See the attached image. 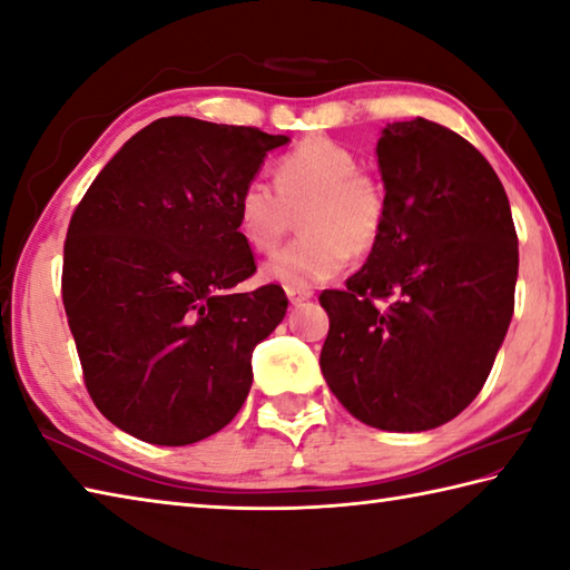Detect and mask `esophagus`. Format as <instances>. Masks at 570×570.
<instances>
[{
  "instance_id": "esophagus-1",
  "label": "esophagus",
  "mask_w": 570,
  "mask_h": 570,
  "mask_svg": "<svg viewBox=\"0 0 570 570\" xmlns=\"http://www.w3.org/2000/svg\"><path fill=\"white\" fill-rule=\"evenodd\" d=\"M286 296L296 306V304H301V301H308L311 296H314V292H311V288H286Z\"/></svg>"
}]
</instances>
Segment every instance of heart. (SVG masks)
<instances>
[{"label": "heart", "mask_w": 570, "mask_h": 570, "mask_svg": "<svg viewBox=\"0 0 570 570\" xmlns=\"http://www.w3.org/2000/svg\"><path fill=\"white\" fill-rule=\"evenodd\" d=\"M237 229L247 247L269 254L301 215V237L262 266V278L311 288L343 272L348 256L371 254L383 237V183L345 145L311 136L276 160L274 185L254 177L239 189Z\"/></svg>", "instance_id": "1"}]
</instances>
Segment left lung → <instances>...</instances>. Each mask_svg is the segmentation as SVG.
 Returning <instances> with one entry per match:
<instances>
[{
    "label": "left lung",
    "mask_w": 570,
    "mask_h": 570,
    "mask_svg": "<svg viewBox=\"0 0 570 570\" xmlns=\"http://www.w3.org/2000/svg\"><path fill=\"white\" fill-rule=\"evenodd\" d=\"M375 153L385 229L343 292L318 296L331 321L321 373L365 425L422 432L487 383L514 314L517 229L494 167L454 130L387 122Z\"/></svg>",
    "instance_id": "obj_1"
}]
</instances>
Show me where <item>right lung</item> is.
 <instances>
[{"label":"right lung","mask_w":570,"mask_h":570,"mask_svg":"<svg viewBox=\"0 0 570 570\" xmlns=\"http://www.w3.org/2000/svg\"><path fill=\"white\" fill-rule=\"evenodd\" d=\"M286 136L173 116L136 132L78 203L61 296L96 407L142 442L183 448L234 420L252 351L282 323L237 229V195Z\"/></svg>","instance_id":"add662e5"}]
</instances>
